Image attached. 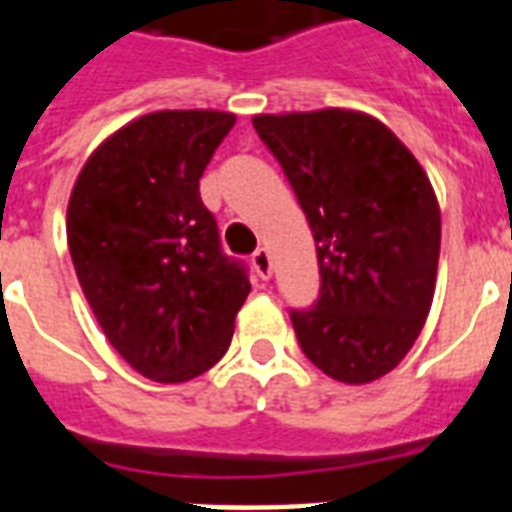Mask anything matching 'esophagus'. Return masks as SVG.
<instances>
[{"label": "esophagus", "mask_w": 512, "mask_h": 512, "mask_svg": "<svg viewBox=\"0 0 512 512\" xmlns=\"http://www.w3.org/2000/svg\"><path fill=\"white\" fill-rule=\"evenodd\" d=\"M252 268H255L260 279H271V252L265 247L257 249L255 255H252Z\"/></svg>", "instance_id": "34e87169"}]
</instances>
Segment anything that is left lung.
Returning a JSON list of instances; mask_svg holds the SVG:
<instances>
[{"mask_svg":"<svg viewBox=\"0 0 512 512\" xmlns=\"http://www.w3.org/2000/svg\"><path fill=\"white\" fill-rule=\"evenodd\" d=\"M252 124L316 239L319 300L289 313L297 342L332 380H380L420 337L436 292L433 185L412 151L361 111L260 114Z\"/></svg>","mask_w":512,"mask_h":512,"instance_id":"left-lung-1","label":"left lung"}]
</instances>
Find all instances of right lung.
<instances>
[{
	"label": "right lung",
	"mask_w": 512,
	"mask_h": 512,
	"mask_svg": "<svg viewBox=\"0 0 512 512\" xmlns=\"http://www.w3.org/2000/svg\"><path fill=\"white\" fill-rule=\"evenodd\" d=\"M233 124L201 108L140 116L92 151L68 199L76 279L103 335L148 380L185 382L215 366L252 289L199 196Z\"/></svg>",
	"instance_id": "1"
}]
</instances>
